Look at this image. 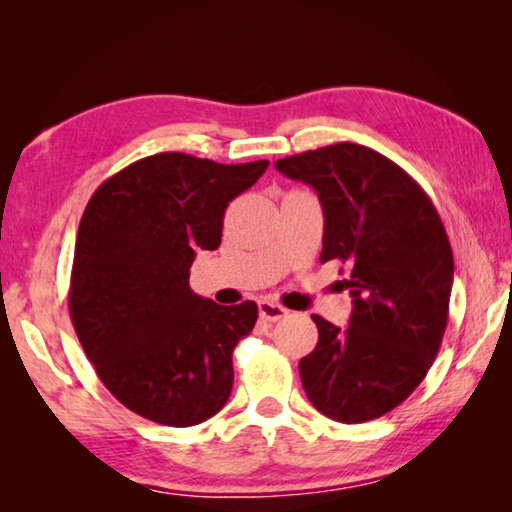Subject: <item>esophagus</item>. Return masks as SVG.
Listing matches in <instances>:
<instances>
[{
	"mask_svg": "<svg viewBox=\"0 0 512 512\" xmlns=\"http://www.w3.org/2000/svg\"><path fill=\"white\" fill-rule=\"evenodd\" d=\"M257 309H259V318L268 320V323H277V320H282L289 314L287 309H284L282 305H277V302H273V300H259Z\"/></svg>",
	"mask_w": 512,
	"mask_h": 512,
	"instance_id": "1",
	"label": "esophagus"
}]
</instances>
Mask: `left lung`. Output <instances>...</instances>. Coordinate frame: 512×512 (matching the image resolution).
Instances as JSON below:
<instances>
[{"mask_svg":"<svg viewBox=\"0 0 512 512\" xmlns=\"http://www.w3.org/2000/svg\"><path fill=\"white\" fill-rule=\"evenodd\" d=\"M275 169L318 192L320 262L352 266L350 325L311 316L318 343L300 359L302 386L329 420L381 418L420 386L443 343L454 282L445 225L409 173L368 146L329 144Z\"/></svg>","mask_w":512,"mask_h":512,"instance_id":"obj_1","label":"left lung"}]
</instances>
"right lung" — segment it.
<instances>
[{
  "label": "right lung",
  "mask_w": 512,
  "mask_h": 512,
  "mask_svg": "<svg viewBox=\"0 0 512 512\" xmlns=\"http://www.w3.org/2000/svg\"><path fill=\"white\" fill-rule=\"evenodd\" d=\"M266 167L155 153L110 176L85 207L69 316L103 386L146 420L192 427L228 402L232 352L257 305L196 296L189 268L198 250L219 248L225 207Z\"/></svg>",
  "instance_id": "right-lung-1"
}]
</instances>
